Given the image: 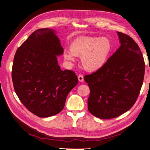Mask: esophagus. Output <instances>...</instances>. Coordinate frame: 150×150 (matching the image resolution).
<instances>
[{
	"label": "esophagus",
	"instance_id": "34e87169",
	"mask_svg": "<svg viewBox=\"0 0 150 150\" xmlns=\"http://www.w3.org/2000/svg\"><path fill=\"white\" fill-rule=\"evenodd\" d=\"M78 79L80 82H83V76L82 75H79L78 76Z\"/></svg>",
	"mask_w": 150,
	"mask_h": 150
}]
</instances>
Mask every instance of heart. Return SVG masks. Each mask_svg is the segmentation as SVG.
Masks as SVG:
<instances>
[{"label": "heart", "instance_id": "b5f03b06", "mask_svg": "<svg viewBox=\"0 0 150 150\" xmlns=\"http://www.w3.org/2000/svg\"><path fill=\"white\" fill-rule=\"evenodd\" d=\"M112 49V43L108 37H79L70 44V50L64 51V57L68 61L74 62L75 56L81 57L86 70L96 71L105 66Z\"/></svg>", "mask_w": 150, "mask_h": 150}]
</instances>
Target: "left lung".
<instances>
[{"instance_id": "1", "label": "left lung", "mask_w": 150, "mask_h": 150, "mask_svg": "<svg viewBox=\"0 0 150 150\" xmlns=\"http://www.w3.org/2000/svg\"><path fill=\"white\" fill-rule=\"evenodd\" d=\"M121 46L99 70L84 76L90 89L88 110L100 119L121 116L134 105L143 83L145 63L138 45L117 32Z\"/></svg>"}]
</instances>
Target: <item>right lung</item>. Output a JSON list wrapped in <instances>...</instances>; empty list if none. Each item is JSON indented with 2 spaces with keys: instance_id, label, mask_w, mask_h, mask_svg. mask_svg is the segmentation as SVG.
Returning a JSON list of instances; mask_svg holds the SVG:
<instances>
[{
  "instance_id": "right-lung-1",
  "label": "right lung",
  "mask_w": 150,
  "mask_h": 150,
  "mask_svg": "<svg viewBox=\"0 0 150 150\" xmlns=\"http://www.w3.org/2000/svg\"><path fill=\"white\" fill-rule=\"evenodd\" d=\"M63 48L55 31H34L17 49L12 68L15 91L20 102L40 117L54 116L63 109L68 93L78 83L74 71H62L57 55Z\"/></svg>"
}]
</instances>
